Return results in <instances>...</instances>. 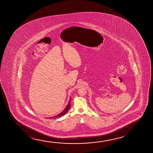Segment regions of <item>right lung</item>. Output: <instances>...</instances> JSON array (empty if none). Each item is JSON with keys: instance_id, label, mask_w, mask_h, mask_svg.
<instances>
[{"instance_id": "right-lung-1", "label": "right lung", "mask_w": 153, "mask_h": 153, "mask_svg": "<svg viewBox=\"0 0 153 153\" xmlns=\"http://www.w3.org/2000/svg\"><path fill=\"white\" fill-rule=\"evenodd\" d=\"M71 99H70V100H69V102H68V104L67 105V107L65 108V109L63 110V112H62L60 114H59L58 115H56V116H54V117H62V116H63V115H65L66 113H67L68 111L69 110V109H70V107H71ZM51 118H52V117H51Z\"/></svg>"}]
</instances>
